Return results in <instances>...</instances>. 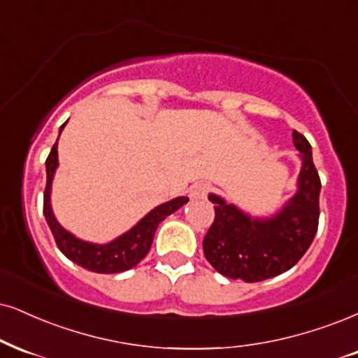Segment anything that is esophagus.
Returning <instances> with one entry per match:
<instances>
[{
  "mask_svg": "<svg viewBox=\"0 0 358 358\" xmlns=\"http://www.w3.org/2000/svg\"><path fill=\"white\" fill-rule=\"evenodd\" d=\"M207 192H209V184L199 182L196 184V186H192L191 192H189V197H191V199H204Z\"/></svg>",
  "mask_w": 358,
  "mask_h": 358,
  "instance_id": "obj_1",
  "label": "esophagus"
}]
</instances>
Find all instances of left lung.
Returning a JSON list of instances; mask_svg holds the SVG:
<instances>
[{"label":"left lung","mask_w":358,"mask_h":358,"mask_svg":"<svg viewBox=\"0 0 358 358\" xmlns=\"http://www.w3.org/2000/svg\"><path fill=\"white\" fill-rule=\"evenodd\" d=\"M302 166L294 196L279 210L254 217L224 197L210 192L215 219L202 247L209 264L234 280L260 282L280 275L301 260L319 226L320 178L312 145L301 132H292Z\"/></svg>","instance_id":"8db88e82"}]
</instances>
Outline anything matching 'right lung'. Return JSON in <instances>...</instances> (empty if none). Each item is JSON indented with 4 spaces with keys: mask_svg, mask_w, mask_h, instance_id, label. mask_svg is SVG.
<instances>
[{
    "mask_svg": "<svg viewBox=\"0 0 358 358\" xmlns=\"http://www.w3.org/2000/svg\"><path fill=\"white\" fill-rule=\"evenodd\" d=\"M66 122L59 127V134L63 132ZM59 139V138H57ZM59 166L57 161V141L52 145L50 156L46 159V189H44V217H46L48 226H50L52 236L59 250L69 260H73L78 266L87 268L91 272L98 273H117L129 271L148 255L152 245L154 234L157 231L159 224L164 220L167 215L182 207L189 201L187 197L180 196L174 199L159 204L149 210L138 224H134L129 231L121 234V236L106 244H96V242H87L79 239L69 231L57 222L51 206V191L52 179H55L56 169Z\"/></svg>",
    "mask_w": 358,
    "mask_h": 358,
    "instance_id": "obj_1",
    "label": "right lung"
}]
</instances>
